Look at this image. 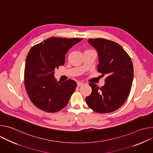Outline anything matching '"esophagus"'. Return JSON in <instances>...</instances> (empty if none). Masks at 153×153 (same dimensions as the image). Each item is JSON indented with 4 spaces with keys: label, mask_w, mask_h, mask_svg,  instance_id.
Instances as JSON below:
<instances>
[{
    "label": "esophagus",
    "mask_w": 153,
    "mask_h": 153,
    "mask_svg": "<svg viewBox=\"0 0 153 153\" xmlns=\"http://www.w3.org/2000/svg\"><path fill=\"white\" fill-rule=\"evenodd\" d=\"M83 85V83L82 82H77V86H82V85Z\"/></svg>",
    "instance_id": "34e87169"
}]
</instances>
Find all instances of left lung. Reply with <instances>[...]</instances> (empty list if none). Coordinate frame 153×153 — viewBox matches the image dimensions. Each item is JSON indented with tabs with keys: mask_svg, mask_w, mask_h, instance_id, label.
<instances>
[{
	"mask_svg": "<svg viewBox=\"0 0 153 153\" xmlns=\"http://www.w3.org/2000/svg\"><path fill=\"white\" fill-rule=\"evenodd\" d=\"M88 42L97 51L98 72L107 77L101 88L89 83L92 92L86 97V102L96 113L113 112L124 103L130 93L134 76L133 62L116 42L101 38L90 39Z\"/></svg>",
	"mask_w": 153,
	"mask_h": 153,
	"instance_id": "8db88e82",
	"label": "left lung"
}]
</instances>
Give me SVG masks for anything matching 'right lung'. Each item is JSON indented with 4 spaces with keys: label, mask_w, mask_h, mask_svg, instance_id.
<instances>
[{
    "label": "right lung",
    "mask_w": 153,
    "mask_h": 153,
    "mask_svg": "<svg viewBox=\"0 0 153 153\" xmlns=\"http://www.w3.org/2000/svg\"><path fill=\"white\" fill-rule=\"evenodd\" d=\"M81 38L50 37L33 46L26 59L24 83L32 103L47 113L59 111L66 106L77 83L54 78V70L64 65L68 50Z\"/></svg>",
    "instance_id": "1"
}]
</instances>
